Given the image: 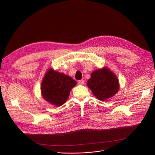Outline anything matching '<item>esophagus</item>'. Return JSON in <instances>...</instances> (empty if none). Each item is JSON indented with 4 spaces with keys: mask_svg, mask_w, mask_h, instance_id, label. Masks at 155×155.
<instances>
[{
    "mask_svg": "<svg viewBox=\"0 0 155 155\" xmlns=\"http://www.w3.org/2000/svg\"><path fill=\"white\" fill-rule=\"evenodd\" d=\"M78 84H79V85H83V84H84V80H83V79H81V80H79L78 81Z\"/></svg>",
    "mask_w": 155,
    "mask_h": 155,
    "instance_id": "obj_1",
    "label": "esophagus"
}]
</instances>
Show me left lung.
<instances>
[{"instance_id":"obj_1","label":"left lung","mask_w":155,"mask_h":155,"mask_svg":"<svg viewBox=\"0 0 155 155\" xmlns=\"http://www.w3.org/2000/svg\"><path fill=\"white\" fill-rule=\"evenodd\" d=\"M87 86L93 94L102 101L114 96L120 88L118 78L106 67L92 72Z\"/></svg>"}]
</instances>
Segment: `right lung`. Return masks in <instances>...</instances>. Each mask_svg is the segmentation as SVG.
<instances>
[{
	"label": "right lung",
	"mask_w": 155,
	"mask_h": 155,
	"mask_svg": "<svg viewBox=\"0 0 155 155\" xmlns=\"http://www.w3.org/2000/svg\"><path fill=\"white\" fill-rule=\"evenodd\" d=\"M76 81L68 76L50 68L42 81L41 92L44 99L55 106L64 104Z\"/></svg>",
	"instance_id": "add662e5"
}]
</instances>
